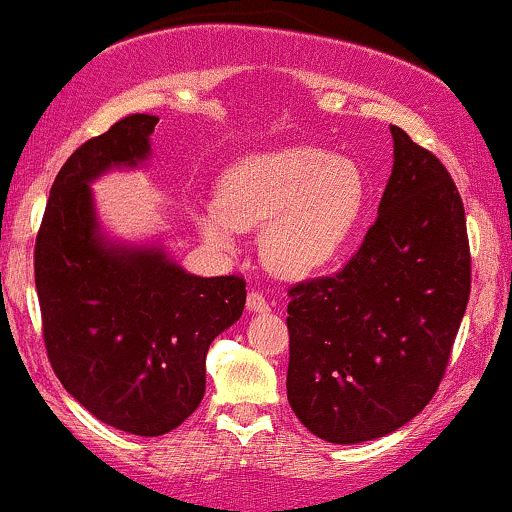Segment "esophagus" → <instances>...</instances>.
<instances>
[{"instance_id":"34e87169","label":"esophagus","mask_w":512,"mask_h":512,"mask_svg":"<svg viewBox=\"0 0 512 512\" xmlns=\"http://www.w3.org/2000/svg\"><path fill=\"white\" fill-rule=\"evenodd\" d=\"M245 305H248L250 312H257V315H260V312H267L269 310V303L262 298V293H257V291L248 293V300H245Z\"/></svg>"}]
</instances>
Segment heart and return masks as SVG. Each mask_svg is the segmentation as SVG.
<instances>
[{
  "mask_svg": "<svg viewBox=\"0 0 512 512\" xmlns=\"http://www.w3.org/2000/svg\"><path fill=\"white\" fill-rule=\"evenodd\" d=\"M367 195V178L353 159L319 147H281L226 166L217 205L195 209L193 221L219 250L236 245L238 229L264 225V264L281 279L305 281L348 255Z\"/></svg>",
  "mask_w": 512,
  "mask_h": 512,
  "instance_id": "obj_1",
  "label": "heart"
}]
</instances>
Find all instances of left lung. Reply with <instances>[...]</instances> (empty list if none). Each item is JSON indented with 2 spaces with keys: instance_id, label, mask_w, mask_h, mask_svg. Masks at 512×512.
Instances as JSON below:
<instances>
[{
  "instance_id": "left-lung-1",
  "label": "left lung",
  "mask_w": 512,
  "mask_h": 512,
  "mask_svg": "<svg viewBox=\"0 0 512 512\" xmlns=\"http://www.w3.org/2000/svg\"><path fill=\"white\" fill-rule=\"evenodd\" d=\"M379 217L341 272L288 291V403L312 434L362 443L439 389L470 298L465 209L446 166L391 126Z\"/></svg>"
}]
</instances>
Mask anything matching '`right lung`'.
<instances>
[{
  "label": "right lung",
  "mask_w": 512,
  "mask_h": 512,
  "mask_svg": "<svg viewBox=\"0 0 512 512\" xmlns=\"http://www.w3.org/2000/svg\"><path fill=\"white\" fill-rule=\"evenodd\" d=\"M159 116L133 114L61 166L35 243L49 362L90 415L135 436L183 424L205 396L207 350L243 315L245 281L186 272L159 238L102 226L92 183L145 169Z\"/></svg>",
  "instance_id": "1"
}]
</instances>
